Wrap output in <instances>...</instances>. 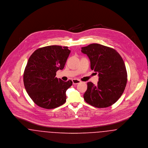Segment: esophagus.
<instances>
[{"label":"esophagus","mask_w":148,"mask_h":148,"mask_svg":"<svg viewBox=\"0 0 148 148\" xmlns=\"http://www.w3.org/2000/svg\"><path fill=\"white\" fill-rule=\"evenodd\" d=\"M72 81H73V83L74 84H79V83H80L81 82L80 80H79L78 79H73L72 80Z\"/></svg>","instance_id":"1"}]
</instances>
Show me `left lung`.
<instances>
[{"instance_id":"obj_1","label":"left lung","mask_w":148,"mask_h":148,"mask_svg":"<svg viewBox=\"0 0 148 148\" xmlns=\"http://www.w3.org/2000/svg\"><path fill=\"white\" fill-rule=\"evenodd\" d=\"M83 53L89 58L91 69L98 73L97 85L87 83L83 98L88 104L106 108L116 103L123 94L127 82V73L124 61L114 49L99 44L82 47Z\"/></svg>"}]
</instances>
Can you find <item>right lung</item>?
Returning a JSON list of instances; mask_svg holds the SVG:
<instances>
[{
	"instance_id": "right-lung-1",
	"label": "right lung",
	"mask_w": 148,
	"mask_h": 148,
	"mask_svg": "<svg viewBox=\"0 0 148 148\" xmlns=\"http://www.w3.org/2000/svg\"><path fill=\"white\" fill-rule=\"evenodd\" d=\"M70 53L68 47L51 45L36 50L30 56L23 81L28 95L38 106L53 109L66 102V90L73 82H64L56 75L64 68Z\"/></svg>"
}]
</instances>
